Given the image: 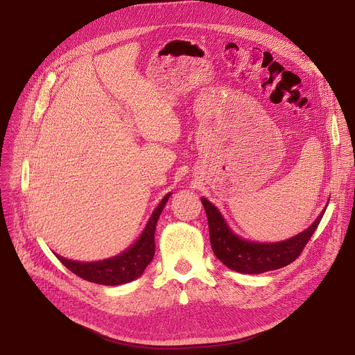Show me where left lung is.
I'll list each match as a JSON object with an SVG mask.
<instances>
[{"label": "left lung", "mask_w": 355, "mask_h": 355, "mask_svg": "<svg viewBox=\"0 0 355 355\" xmlns=\"http://www.w3.org/2000/svg\"><path fill=\"white\" fill-rule=\"evenodd\" d=\"M201 202L207 214L210 243L217 259L232 270L250 275L276 270L292 263L302 253L325 213L324 210L306 230L288 240L276 243H256L234 234L221 213L207 198L202 197Z\"/></svg>", "instance_id": "1"}]
</instances>
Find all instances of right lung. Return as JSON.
Returning a JSON list of instances; mask_svg holds the SVG:
<instances>
[{
	"label": "right lung",
	"instance_id": "right-lung-1",
	"mask_svg": "<svg viewBox=\"0 0 355 355\" xmlns=\"http://www.w3.org/2000/svg\"><path fill=\"white\" fill-rule=\"evenodd\" d=\"M170 196L171 193H168L161 200L158 207L154 210L151 217H149L142 234L138 237L135 243L129 249H126L123 253L105 259V260H99V262H76V260L64 259L59 254L55 256H58V259L70 272L85 279L87 282L116 286V285L135 281L137 277H139L144 273L145 268L149 265V262H151L154 257V253H155L154 234H155L157 221Z\"/></svg>",
	"mask_w": 355,
	"mask_h": 355
}]
</instances>
